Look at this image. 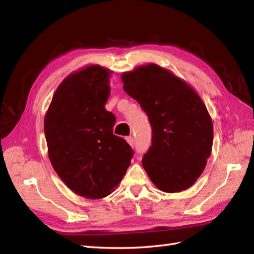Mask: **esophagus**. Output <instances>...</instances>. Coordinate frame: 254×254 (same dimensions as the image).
Instances as JSON below:
<instances>
[{
    "label": "esophagus",
    "mask_w": 254,
    "mask_h": 254,
    "mask_svg": "<svg viewBox=\"0 0 254 254\" xmlns=\"http://www.w3.org/2000/svg\"><path fill=\"white\" fill-rule=\"evenodd\" d=\"M126 141H127V143H128L130 146H131V147H133L134 140H133L132 136H127V137H126Z\"/></svg>",
    "instance_id": "1"
}]
</instances>
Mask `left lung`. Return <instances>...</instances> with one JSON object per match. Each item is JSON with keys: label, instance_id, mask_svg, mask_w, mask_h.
<instances>
[{"label": "left lung", "instance_id": "left-lung-1", "mask_svg": "<svg viewBox=\"0 0 254 254\" xmlns=\"http://www.w3.org/2000/svg\"><path fill=\"white\" fill-rule=\"evenodd\" d=\"M122 81L150 122L151 146L142 160L150 180L165 193L189 189L202 174L213 145L212 120L201 98L155 64L124 73Z\"/></svg>", "mask_w": 254, "mask_h": 254}]
</instances>
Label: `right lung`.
Wrapping results in <instances>:
<instances>
[{"instance_id":"1","label":"right lung","mask_w":254,"mask_h":254,"mask_svg":"<svg viewBox=\"0 0 254 254\" xmlns=\"http://www.w3.org/2000/svg\"><path fill=\"white\" fill-rule=\"evenodd\" d=\"M111 71L89 65L59 84L44 119L49 158L65 186L79 196H108L125 176L133 151L113 134L114 114L105 109Z\"/></svg>"}]
</instances>
